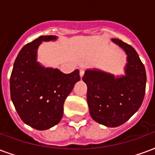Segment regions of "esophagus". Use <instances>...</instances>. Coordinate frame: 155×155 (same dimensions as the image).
Listing matches in <instances>:
<instances>
[{"label":"esophagus","instance_id":"esophagus-1","mask_svg":"<svg viewBox=\"0 0 155 155\" xmlns=\"http://www.w3.org/2000/svg\"><path fill=\"white\" fill-rule=\"evenodd\" d=\"M84 70L81 69V71H80V74H81V77H82V76L84 75Z\"/></svg>","mask_w":155,"mask_h":155}]
</instances>
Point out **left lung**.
Returning a JSON list of instances; mask_svg holds the SVG:
<instances>
[{
    "label": "left lung",
    "mask_w": 155,
    "mask_h": 155,
    "mask_svg": "<svg viewBox=\"0 0 155 155\" xmlns=\"http://www.w3.org/2000/svg\"><path fill=\"white\" fill-rule=\"evenodd\" d=\"M126 52L125 75L86 71L82 80L87 84V103L92 119L108 127L120 126L130 120L142 104L146 72L136 51L119 39H112Z\"/></svg>",
    "instance_id": "left-lung-1"
}]
</instances>
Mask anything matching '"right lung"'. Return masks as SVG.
<instances>
[{"mask_svg": "<svg viewBox=\"0 0 155 155\" xmlns=\"http://www.w3.org/2000/svg\"><path fill=\"white\" fill-rule=\"evenodd\" d=\"M55 39V35H42L25 45L15 59L10 79L11 97L19 116L38 130H48L61 121L64 101L81 80L79 70L64 74L36 62L41 41Z\"/></svg>", "mask_w": 155, "mask_h": 155, "instance_id": "right-lung-1", "label": "right lung"}]
</instances>
